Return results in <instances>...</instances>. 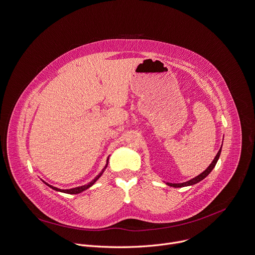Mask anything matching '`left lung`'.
Masks as SVG:
<instances>
[{"label": "left lung", "mask_w": 255, "mask_h": 255, "mask_svg": "<svg viewBox=\"0 0 255 255\" xmlns=\"http://www.w3.org/2000/svg\"><path fill=\"white\" fill-rule=\"evenodd\" d=\"M221 151H222V146H221V148H220L218 154H217L216 157L214 158L213 162L210 164V166L206 169V170H205L204 172H202L200 175L195 176L194 178H192V179H190V180H188V181H186V182H182V183H170V182H166V184L169 185V186H171V187H183V186L193 185V184H195V183H197V182L202 181L204 178H206V177L212 172V170L215 168V166H216V164H217V162H218V160H219V158H220Z\"/></svg>", "instance_id": "obj_1"}]
</instances>
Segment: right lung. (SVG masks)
Listing matches in <instances>:
<instances>
[{
	"label": "right lung",
	"mask_w": 255,
	"mask_h": 255,
	"mask_svg": "<svg viewBox=\"0 0 255 255\" xmlns=\"http://www.w3.org/2000/svg\"><path fill=\"white\" fill-rule=\"evenodd\" d=\"M108 159H109V157L107 158V160H106V165H105V167L102 169V171L91 181V182H89L88 184H85V185H82V186H78V187H75V188H70V189H61V188H58V187H54V186H52V185H50V184H48V183H46L45 181H43L47 186H49L50 188H52V189H54V190H56V191H60V192H64V193H69V194H78V193H81V192H83L84 190H86V189H88L89 187H91L98 179H99V177L102 175V173L104 172V170L106 169V167H107V165H108Z\"/></svg>",
	"instance_id": "add662e5"
}]
</instances>
